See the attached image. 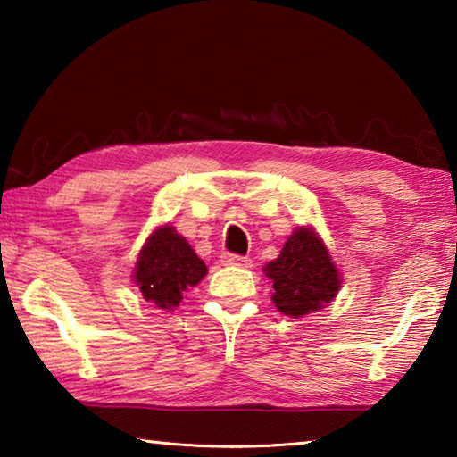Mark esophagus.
Returning a JSON list of instances; mask_svg holds the SVG:
<instances>
[{
  "instance_id": "esophagus-1",
  "label": "esophagus",
  "mask_w": 457,
  "mask_h": 457,
  "mask_svg": "<svg viewBox=\"0 0 457 457\" xmlns=\"http://www.w3.org/2000/svg\"><path fill=\"white\" fill-rule=\"evenodd\" d=\"M223 264L228 266H239V268H252V260L237 256V253H223Z\"/></svg>"
}]
</instances>
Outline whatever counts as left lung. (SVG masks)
I'll return each instance as SVG.
<instances>
[{
    "instance_id": "obj_1",
    "label": "left lung",
    "mask_w": 457,
    "mask_h": 457,
    "mask_svg": "<svg viewBox=\"0 0 457 457\" xmlns=\"http://www.w3.org/2000/svg\"><path fill=\"white\" fill-rule=\"evenodd\" d=\"M264 274L272 280L276 308L292 319L320 311L340 288V274L327 245L306 226L286 239L280 256L266 264Z\"/></svg>"
}]
</instances>
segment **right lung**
Wrapping results in <instances>:
<instances>
[{
	"label": "right lung",
	"mask_w": 457,
	"mask_h": 457,
	"mask_svg": "<svg viewBox=\"0 0 457 457\" xmlns=\"http://www.w3.org/2000/svg\"><path fill=\"white\" fill-rule=\"evenodd\" d=\"M205 274L207 266L187 239L177 234L173 226H161L146 237L133 278L146 303L173 311L185 290L199 284Z\"/></svg>",
	"instance_id": "obj_1"
}]
</instances>
